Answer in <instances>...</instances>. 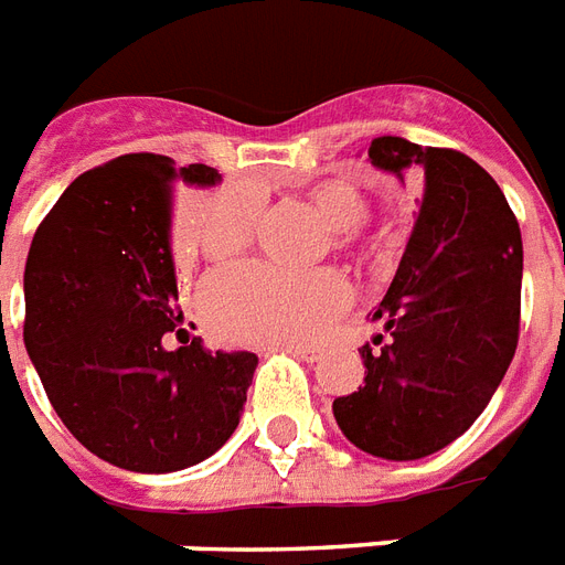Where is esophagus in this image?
<instances>
[{"instance_id":"obj_1","label":"esophagus","mask_w":565,"mask_h":565,"mask_svg":"<svg viewBox=\"0 0 565 565\" xmlns=\"http://www.w3.org/2000/svg\"><path fill=\"white\" fill-rule=\"evenodd\" d=\"M287 352L296 354V358H301V361H308V363L322 361V352H319V349H313V345H290Z\"/></svg>"}]
</instances>
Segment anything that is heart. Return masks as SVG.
Returning <instances> with one entry per match:
<instances>
[{
	"instance_id": "obj_1",
	"label": "heart",
	"mask_w": 565,
	"mask_h": 565,
	"mask_svg": "<svg viewBox=\"0 0 565 565\" xmlns=\"http://www.w3.org/2000/svg\"><path fill=\"white\" fill-rule=\"evenodd\" d=\"M305 202L331 225L334 248L345 255L366 252L361 222L370 199L345 179H326L305 190ZM260 204L248 190H225L195 228V246L211 260L246 252L255 237ZM202 313L216 334L234 343H308L349 305V284L337 269L278 273L246 264L211 275L202 287Z\"/></svg>"
}]
</instances>
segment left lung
Listing matches in <instances>:
<instances>
[{
	"instance_id": "1",
	"label": "left lung",
	"mask_w": 565,
	"mask_h": 565,
	"mask_svg": "<svg viewBox=\"0 0 565 565\" xmlns=\"http://www.w3.org/2000/svg\"><path fill=\"white\" fill-rule=\"evenodd\" d=\"M372 167L422 179L402 264L372 313L384 334L361 349L366 377L334 398L349 443L384 460H419L490 404L519 343L522 234L492 175L463 152L375 137Z\"/></svg>"
}]
</instances>
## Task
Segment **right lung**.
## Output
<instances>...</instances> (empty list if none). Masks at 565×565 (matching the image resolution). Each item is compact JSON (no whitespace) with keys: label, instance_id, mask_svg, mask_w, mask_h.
<instances>
[{"label":"right lung","instance_id":"add662e5","mask_svg":"<svg viewBox=\"0 0 565 565\" xmlns=\"http://www.w3.org/2000/svg\"><path fill=\"white\" fill-rule=\"evenodd\" d=\"M204 163L122 154L84 172L25 260V349L70 434L128 472H179L239 425L257 354L211 352L181 328L172 193L213 188Z\"/></svg>","mask_w":565,"mask_h":565}]
</instances>
